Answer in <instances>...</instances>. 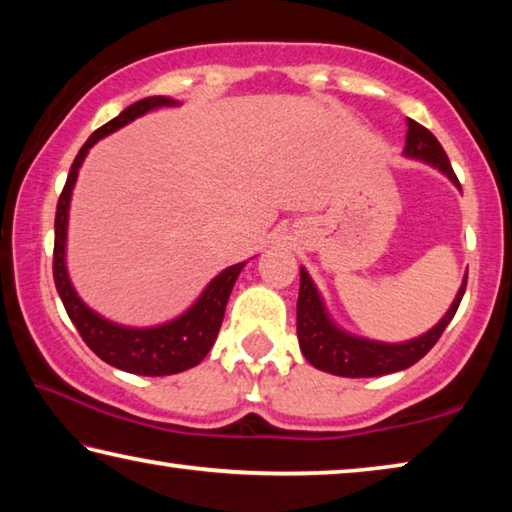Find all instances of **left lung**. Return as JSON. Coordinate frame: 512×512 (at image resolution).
Masks as SVG:
<instances>
[{
  "mask_svg": "<svg viewBox=\"0 0 512 512\" xmlns=\"http://www.w3.org/2000/svg\"><path fill=\"white\" fill-rule=\"evenodd\" d=\"M409 131H406V146L404 153L411 158H418L433 164L445 176L452 180L454 185L458 183L456 173L449 164V158L440 142L433 137L431 131L420 126L418 121L406 119ZM467 287V277L463 280L461 291L456 293V300L445 314L440 323L429 329L427 334L418 336V339L406 341V343H377L368 339H357L341 332L332 320L327 318L323 302H320L318 291L307 275L305 268H300V293H298V341L300 350L305 354V359L311 366L339 377H377L388 375V372H397L418 363L424 354H427L433 345L438 343L443 336L445 327L452 323L458 305H461L463 293Z\"/></svg>",
  "mask_w": 512,
  "mask_h": 512,
  "instance_id": "left-lung-1",
  "label": "left lung"
}]
</instances>
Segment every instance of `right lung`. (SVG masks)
Segmentation results:
<instances>
[{
	"label": "right lung",
	"mask_w": 512,
	"mask_h": 512,
	"mask_svg": "<svg viewBox=\"0 0 512 512\" xmlns=\"http://www.w3.org/2000/svg\"><path fill=\"white\" fill-rule=\"evenodd\" d=\"M178 101L169 97H149L128 106L119 117L110 119L108 124H103L90 135V140L81 146L79 155L72 162L69 169L67 183L60 192L58 205H56V239H54V282L58 289V296L63 300L65 311L74 327L79 329L81 339L88 343V348L97 354L110 366L119 370L133 372V375H146V377H164V375H176L187 368H194L196 363L205 359V354L216 341L219 334L225 305H228L230 291L235 287L237 275L244 268V262L225 268L221 275H216L214 280L207 284L203 296L196 300V305L185 311L183 316L171 320L167 325L149 327V329H133V327H121L110 323V320L94 314L76 296L67 277L65 268V239H67V210H69V198H72V189L79 176L81 162L88 155L90 146L97 144L101 137L115 133L117 128L126 126L128 121L144 115L153 108L160 106H176Z\"/></svg>",
	"instance_id": "obj_1"
}]
</instances>
